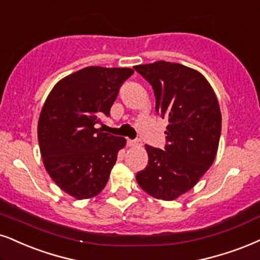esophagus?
<instances>
[{
  "label": "esophagus",
  "instance_id": "esophagus-1",
  "mask_svg": "<svg viewBox=\"0 0 260 260\" xmlns=\"http://www.w3.org/2000/svg\"><path fill=\"white\" fill-rule=\"evenodd\" d=\"M140 145V141L139 140H127V146L129 147H135Z\"/></svg>",
  "mask_w": 260,
  "mask_h": 260
}]
</instances>
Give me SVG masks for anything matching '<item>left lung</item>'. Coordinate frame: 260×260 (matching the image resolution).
<instances>
[{
    "mask_svg": "<svg viewBox=\"0 0 260 260\" xmlns=\"http://www.w3.org/2000/svg\"><path fill=\"white\" fill-rule=\"evenodd\" d=\"M152 85L155 111L169 120L164 150L146 145L148 165L136 179L147 194L175 200L191 189L212 165L222 114L212 86L200 72L176 62L134 67Z\"/></svg>",
    "mask_w": 260,
    "mask_h": 260,
    "instance_id": "left-lung-1",
    "label": "left lung"
}]
</instances>
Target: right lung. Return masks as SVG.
<instances>
[{
	"label": "right lung",
	"instance_id": "add662e5",
	"mask_svg": "<svg viewBox=\"0 0 260 260\" xmlns=\"http://www.w3.org/2000/svg\"><path fill=\"white\" fill-rule=\"evenodd\" d=\"M133 73L131 69L85 67L57 82L44 102L37 130L43 164L73 198L101 193L126 143L96 126L104 115L110 117L121 84Z\"/></svg>",
	"mask_w": 260,
	"mask_h": 260
}]
</instances>
